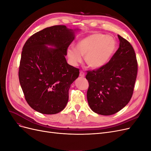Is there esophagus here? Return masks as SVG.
Wrapping results in <instances>:
<instances>
[{"instance_id":"34e87169","label":"esophagus","mask_w":151,"mask_h":151,"mask_svg":"<svg viewBox=\"0 0 151 151\" xmlns=\"http://www.w3.org/2000/svg\"><path fill=\"white\" fill-rule=\"evenodd\" d=\"M79 76H80L81 77H84L85 76V74H84V72L83 71L81 70V71H80V74H79Z\"/></svg>"}]
</instances>
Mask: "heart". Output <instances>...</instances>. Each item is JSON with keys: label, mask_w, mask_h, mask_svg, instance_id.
I'll use <instances>...</instances> for the list:
<instances>
[{"label": "heart", "mask_w": 151, "mask_h": 151, "mask_svg": "<svg viewBox=\"0 0 151 151\" xmlns=\"http://www.w3.org/2000/svg\"><path fill=\"white\" fill-rule=\"evenodd\" d=\"M116 45V40L113 36L101 33L92 34L78 41L75 48H68L67 56L72 65L81 62V56H84L87 65L91 68H98L110 60Z\"/></svg>", "instance_id": "1"}]
</instances>
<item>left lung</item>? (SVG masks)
<instances>
[{
    "label": "left lung",
    "mask_w": 151,
    "mask_h": 151,
    "mask_svg": "<svg viewBox=\"0 0 151 151\" xmlns=\"http://www.w3.org/2000/svg\"><path fill=\"white\" fill-rule=\"evenodd\" d=\"M120 46L106 65L87 71V99L91 109L101 115H111L129 103L134 93L138 63L134 50L118 35Z\"/></svg>",
    "instance_id": "1"
}]
</instances>
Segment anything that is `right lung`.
<instances>
[{
    "mask_svg": "<svg viewBox=\"0 0 151 151\" xmlns=\"http://www.w3.org/2000/svg\"><path fill=\"white\" fill-rule=\"evenodd\" d=\"M74 39V31L58 25L37 32L26 42L19 79L26 101L35 111L52 115L65 108L68 89L79 75V68L68 65L65 57Z\"/></svg>",
    "mask_w": 151,
    "mask_h": 151,
    "instance_id": "1",
    "label": "right lung"
}]
</instances>
